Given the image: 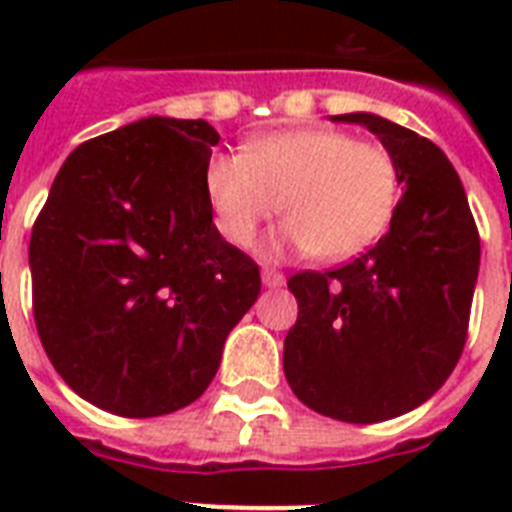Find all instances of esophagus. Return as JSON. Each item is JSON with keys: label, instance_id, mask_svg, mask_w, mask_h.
Listing matches in <instances>:
<instances>
[{"label": "esophagus", "instance_id": "1", "mask_svg": "<svg viewBox=\"0 0 512 512\" xmlns=\"http://www.w3.org/2000/svg\"><path fill=\"white\" fill-rule=\"evenodd\" d=\"M284 273L276 271V268H263V284L265 287H281L284 284Z\"/></svg>", "mask_w": 512, "mask_h": 512}]
</instances>
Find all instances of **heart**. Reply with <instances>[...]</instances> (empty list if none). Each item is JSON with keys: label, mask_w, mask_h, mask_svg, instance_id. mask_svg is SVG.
Returning <instances> with one entry per match:
<instances>
[{"label": "heart", "mask_w": 512, "mask_h": 512, "mask_svg": "<svg viewBox=\"0 0 512 512\" xmlns=\"http://www.w3.org/2000/svg\"><path fill=\"white\" fill-rule=\"evenodd\" d=\"M204 188L217 231L236 247L281 209L289 220L279 244L345 260L388 231L401 177L385 146L319 127L271 132L241 154H215Z\"/></svg>", "instance_id": "1"}]
</instances>
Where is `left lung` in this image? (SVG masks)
I'll return each instance as SVG.
<instances>
[{
  "mask_svg": "<svg viewBox=\"0 0 512 512\" xmlns=\"http://www.w3.org/2000/svg\"><path fill=\"white\" fill-rule=\"evenodd\" d=\"M332 119L364 124L382 140L404 193L369 252L289 276L300 311L284 340V374L313 412L369 425L412 412L454 372L481 236L460 175L436 143L374 114Z\"/></svg>",
  "mask_w": 512,
  "mask_h": 512,
  "instance_id": "1",
  "label": "left lung"
}]
</instances>
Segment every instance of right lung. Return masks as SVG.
Masks as SVG:
<instances>
[{
	"mask_svg": "<svg viewBox=\"0 0 512 512\" xmlns=\"http://www.w3.org/2000/svg\"><path fill=\"white\" fill-rule=\"evenodd\" d=\"M204 119L151 116L76 148L36 215L31 305L44 353L119 417L183 409L215 377L260 268L217 233Z\"/></svg>",
	"mask_w": 512,
	"mask_h": 512,
	"instance_id": "add662e5",
	"label": "right lung"
}]
</instances>
